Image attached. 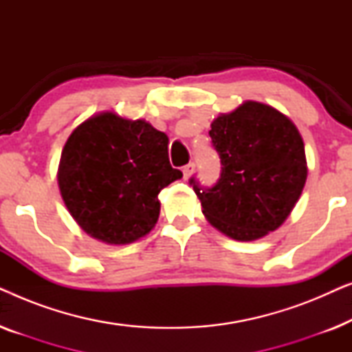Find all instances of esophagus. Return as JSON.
I'll list each match as a JSON object with an SVG mask.
<instances>
[{
  "mask_svg": "<svg viewBox=\"0 0 352 352\" xmlns=\"http://www.w3.org/2000/svg\"><path fill=\"white\" fill-rule=\"evenodd\" d=\"M195 171V163H187V165L182 168V175H184V179H189L192 176V173Z\"/></svg>",
  "mask_w": 352,
  "mask_h": 352,
  "instance_id": "obj_1",
  "label": "esophagus"
}]
</instances>
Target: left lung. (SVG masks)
I'll use <instances>...</instances> for the list:
<instances>
[{
    "label": "left lung",
    "mask_w": 352,
    "mask_h": 352,
    "mask_svg": "<svg viewBox=\"0 0 352 352\" xmlns=\"http://www.w3.org/2000/svg\"><path fill=\"white\" fill-rule=\"evenodd\" d=\"M221 158L213 187L190 177L211 226L240 242L276 230L292 213L307 177L305 144L295 124L271 105L247 100L213 120Z\"/></svg>",
    "instance_id": "left-lung-1"
}]
</instances>
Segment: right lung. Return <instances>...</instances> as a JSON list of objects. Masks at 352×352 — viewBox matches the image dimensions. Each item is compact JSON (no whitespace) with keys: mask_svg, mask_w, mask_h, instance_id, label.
<instances>
[{"mask_svg":"<svg viewBox=\"0 0 352 352\" xmlns=\"http://www.w3.org/2000/svg\"><path fill=\"white\" fill-rule=\"evenodd\" d=\"M182 173L170 165L168 136L146 120L113 112L78 124L60 155V195L91 237L126 245L151 232L160 214L158 194Z\"/></svg>","mask_w":352,"mask_h":352,"instance_id":"add662e5","label":"right lung"}]
</instances>
